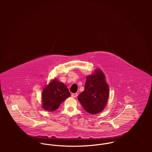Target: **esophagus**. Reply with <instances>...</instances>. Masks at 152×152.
<instances>
[{
	"instance_id": "34e87169",
	"label": "esophagus",
	"mask_w": 152,
	"mask_h": 152,
	"mask_svg": "<svg viewBox=\"0 0 152 152\" xmlns=\"http://www.w3.org/2000/svg\"><path fill=\"white\" fill-rule=\"evenodd\" d=\"M78 96V94L77 93H73L71 94V96L72 98H76Z\"/></svg>"
}]
</instances>
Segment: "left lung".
<instances>
[{
  "mask_svg": "<svg viewBox=\"0 0 152 152\" xmlns=\"http://www.w3.org/2000/svg\"><path fill=\"white\" fill-rule=\"evenodd\" d=\"M109 94L105 76L102 71L97 69L87 76L84 91L78 95V99L87 112L95 115L105 108Z\"/></svg>",
  "mask_w": 152,
  "mask_h": 152,
  "instance_id": "8db88e82",
  "label": "left lung"
}]
</instances>
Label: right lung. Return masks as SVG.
<instances>
[{"instance_id": "add662e5", "label": "right lung", "mask_w": 152, "mask_h": 152, "mask_svg": "<svg viewBox=\"0 0 152 152\" xmlns=\"http://www.w3.org/2000/svg\"><path fill=\"white\" fill-rule=\"evenodd\" d=\"M71 96L66 86L56 78L51 80L42 91V108L48 112L55 111Z\"/></svg>"}]
</instances>
